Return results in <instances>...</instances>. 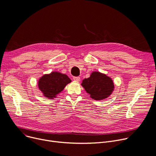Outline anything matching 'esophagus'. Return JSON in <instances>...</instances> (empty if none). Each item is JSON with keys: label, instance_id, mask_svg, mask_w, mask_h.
Here are the masks:
<instances>
[{"label": "esophagus", "instance_id": "obj_1", "mask_svg": "<svg viewBox=\"0 0 156 156\" xmlns=\"http://www.w3.org/2000/svg\"><path fill=\"white\" fill-rule=\"evenodd\" d=\"M73 80H74V81H75L76 82H79L80 81V78L78 76H77V77L75 76V77H73Z\"/></svg>", "mask_w": 156, "mask_h": 156}]
</instances>
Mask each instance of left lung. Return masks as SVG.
I'll return each mask as SVG.
<instances>
[{
	"label": "left lung",
	"instance_id": "1",
	"mask_svg": "<svg viewBox=\"0 0 156 156\" xmlns=\"http://www.w3.org/2000/svg\"><path fill=\"white\" fill-rule=\"evenodd\" d=\"M81 85L90 98L97 101L108 98L115 88L112 79L99 72H93L90 77L82 81Z\"/></svg>",
	"mask_w": 156,
	"mask_h": 156
}]
</instances>
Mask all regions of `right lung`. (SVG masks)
Returning a JSON list of instances; mask_svg holds the SVG:
<instances>
[{
	"label": "right lung",
	"instance_id": "1",
	"mask_svg": "<svg viewBox=\"0 0 156 156\" xmlns=\"http://www.w3.org/2000/svg\"><path fill=\"white\" fill-rule=\"evenodd\" d=\"M72 80L69 77L58 72H52L49 74L42 75L37 81V86L42 95L52 99L57 98Z\"/></svg>",
	"mask_w": 156,
	"mask_h": 156
}]
</instances>
